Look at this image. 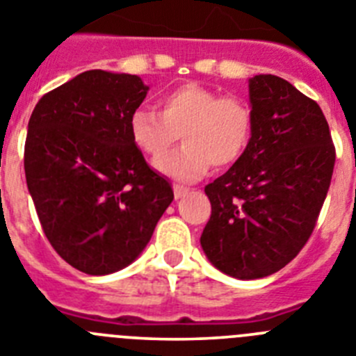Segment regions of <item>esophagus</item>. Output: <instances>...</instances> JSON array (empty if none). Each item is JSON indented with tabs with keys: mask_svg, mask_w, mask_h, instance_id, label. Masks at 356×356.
Returning <instances> with one entry per match:
<instances>
[{
	"mask_svg": "<svg viewBox=\"0 0 356 356\" xmlns=\"http://www.w3.org/2000/svg\"><path fill=\"white\" fill-rule=\"evenodd\" d=\"M190 193V188H186V186H181V184H174V195H175V200H179V198L186 197V195Z\"/></svg>",
	"mask_w": 356,
	"mask_h": 356,
	"instance_id": "34e87169",
	"label": "esophagus"
}]
</instances>
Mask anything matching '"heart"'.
I'll return each mask as SVG.
<instances>
[{
    "label": "heart",
    "instance_id": "obj_1",
    "mask_svg": "<svg viewBox=\"0 0 356 356\" xmlns=\"http://www.w3.org/2000/svg\"><path fill=\"white\" fill-rule=\"evenodd\" d=\"M252 131L254 113L245 99L222 95L198 83H184L165 92L159 97V113L138 108L129 118L134 147L154 161L181 133L185 145L158 163L163 174L177 181H195L211 165H234L248 147Z\"/></svg>",
    "mask_w": 356,
    "mask_h": 356
}]
</instances>
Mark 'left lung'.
<instances>
[{"instance_id": "left-lung-1", "label": "left lung", "mask_w": 356, "mask_h": 356, "mask_svg": "<svg viewBox=\"0 0 356 356\" xmlns=\"http://www.w3.org/2000/svg\"><path fill=\"white\" fill-rule=\"evenodd\" d=\"M254 131L241 158L206 186L200 245L241 280L268 277L309 241L334 174L335 147L316 101L273 74L248 83Z\"/></svg>"}]
</instances>
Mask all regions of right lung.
<instances>
[{"mask_svg": "<svg viewBox=\"0 0 356 356\" xmlns=\"http://www.w3.org/2000/svg\"><path fill=\"white\" fill-rule=\"evenodd\" d=\"M147 90L138 76L86 70L42 95L28 122L24 174L40 225L86 275L129 266L174 200L129 134Z\"/></svg>", "mask_w": 356, "mask_h": 356, "instance_id": "add662e5", "label": "right lung"}]
</instances>
